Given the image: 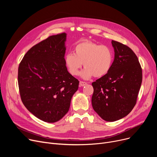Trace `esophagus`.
Instances as JSON below:
<instances>
[{"mask_svg": "<svg viewBox=\"0 0 157 157\" xmlns=\"http://www.w3.org/2000/svg\"><path fill=\"white\" fill-rule=\"evenodd\" d=\"M87 85V83H86V82H85V81H80L79 82V86H85V85Z\"/></svg>", "mask_w": 157, "mask_h": 157, "instance_id": "34e87169", "label": "esophagus"}]
</instances>
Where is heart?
<instances>
[{
    "label": "heart",
    "instance_id": "b5f03b06",
    "mask_svg": "<svg viewBox=\"0 0 157 157\" xmlns=\"http://www.w3.org/2000/svg\"><path fill=\"white\" fill-rule=\"evenodd\" d=\"M113 62V52L109 46L90 40L79 43L74 48V53H69L65 56V65L72 76L78 75L83 64L85 68L81 76L86 79L94 76L101 78L106 75L111 70Z\"/></svg>",
    "mask_w": 157,
    "mask_h": 157
}]
</instances>
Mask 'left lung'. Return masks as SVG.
Instances as JSON below:
<instances>
[{"label": "left lung", "mask_w": 157, "mask_h": 157, "mask_svg": "<svg viewBox=\"0 0 157 157\" xmlns=\"http://www.w3.org/2000/svg\"><path fill=\"white\" fill-rule=\"evenodd\" d=\"M111 43L114 59L111 70L92 84L93 109L107 121L118 120L131 112L143 79L141 65L134 52L117 41Z\"/></svg>", "instance_id": "8db88e82"}]
</instances>
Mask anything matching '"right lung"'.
<instances>
[{
  "instance_id": "1",
  "label": "right lung",
  "mask_w": 157,
  "mask_h": 157,
  "mask_svg": "<svg viewBox=\"0 0 157 157\" xmlns=\"http://www.w3.org/2000/svg\"><path fill=\"white\" fill-rule=\"evenodd\" d=\"M66 34L48 37L32 47L18 67L21 99L37 118L48 123L62 119L69 109L79 81L65 63Z\"/></svg>"
}]
</instances>
